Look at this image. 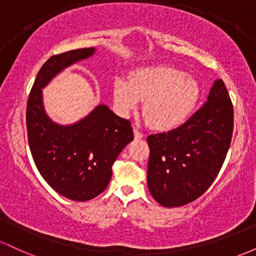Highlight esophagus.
<instances>
[{"mask_svg": "<svg viewBox=\"0 0 256 256\" xmlns=\"http://www.w3.org/2000/svg\"><path fill=\"white\" fill-rule=\"evenodd\" d=\"M134 138H136V140H142V138L144 137V134H143L142 132L138 131L137 128H134Z\"/></svg>", "mask_w": 256, "mask_h": 256, "instance_id": "esophagus-1", "label": "esophagus"}]
</instances>
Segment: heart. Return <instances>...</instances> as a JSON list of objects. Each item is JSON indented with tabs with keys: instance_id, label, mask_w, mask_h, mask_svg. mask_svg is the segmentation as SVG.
Returning <instances> with one entry per match:
<instances>
[{
	"instance_id": "b5f03b06",
	"label": "heart",
	"mask_w": 256,
	"mask_h": 256,
	"mask_svg": "<svg viewBox=\"0 0 256 256\" xmlns=\"http://www.w3.org/2000/svg\"><path fill=\"white\" fill-rule=\"evenodd\" d=\"M114 102L122 113L134 110L144 100L143 114L152 128L166 130L184 122L200 96L198 82L179 70L165 64L137 70L130 80L116 78Z\"/></svg>"
}]
</instances>
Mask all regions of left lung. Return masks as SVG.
Returning <instances> with one entry per match:
<instances>
[{
    "label": "left lung",
    "mask_w": 256,
    "mask_h": 256,
    "mask_svg": "<svg viewBox=\"0 0 256 256\" xmlns=\"http://www.w3.org/2000/svg\"><path fill=\"white\" fill-rule=\"evenodd\" d=\"M234 108L224 82L214 80L207 101L179 128L146 138L148 188L164 207L195 201L210 186L231 143Z\"/></svg>",
    "instance_id": "left-lung-1"
}]
</instances>
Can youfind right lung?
Returning a JSON list of instances; mask_svg holds the SVG:
<instances>
[{"mask_svg": "<svg viewBox=\"0 0 256 256\" xmlns=\"http://www.w3.org/2000/svg\"><path fill=\"white\" fill-rule=\"evenodd\" d=\"M95 52V48L76 49L48 58L34 79L26 110L28 146L38 172L61 196L80 202L106 190L112 165L134 140L131 122L108 106L98 104L73 124H58L46 114L42 89L64 68Z\"/></svg>", "mask_w": 256, "mask_h": 256, "instance_id": "add662e5", "label": "right lung"}]
</instances>
